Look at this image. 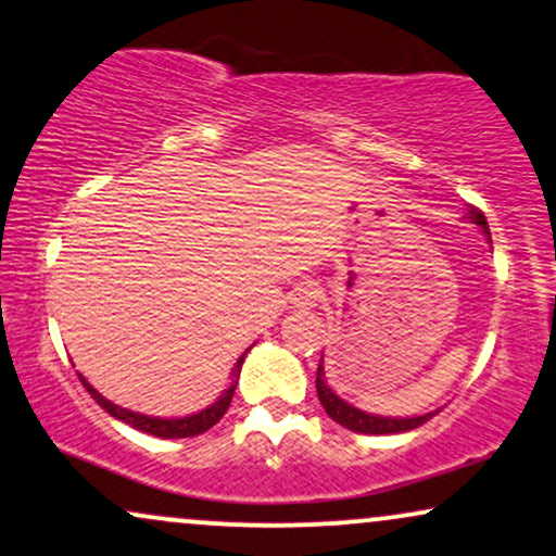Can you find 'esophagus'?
I'll return each instance as SVG.
<instances>
[{
    "instance_id": "esophagus-1",
    "label": "esophagus",
    "mask_w": 556,
    "mask_h": 556,
    "mask_svg": "<svg viewBox=\"0 0 556 556\" xmlns=\"http://www.w3.org/2000/svg\"><path fill=\"white\" fill-rule=\"evenodd\" d=\"M318 287L313 285H300L295 290V295H292V303H295L298 307H313L318 303Z\"/></svg>"
}]
</instances>
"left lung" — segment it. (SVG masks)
<instances>
[{
    "label": "left lung",
    "mask_w": 556,
    "mask_h": 556,
    "mask_svg": "<svg viewBox=\"0 0 556 556\" xmlns=\"http://www.w3.org/2000/svg\"><path fill=\"white\" fill-rule=\"evenodd\" d=\"M469 219L471 223H477L481 230L490 236V225H486V217L484 212L477 210V206H471L469 212ZM316 391H318V401L324 404V409L333 422H339L346 430L352 432H365V434H388V432H409L414 427L425 425L427 419H432V414H422V417H409V419H396V417H376V414H365L359 409H354L352 404H346L337 396V393L331 391L329 386H326L324 380V363L318 365V372H316Z\"/></svg>",
    "instance_id": "8db88e82"
}]
</instances>
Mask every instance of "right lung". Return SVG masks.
Returning a JSON list of instances; mask_svg holds the SVG:
<instances>
[{"instance_id": "right-lung-1", "label": "right lung", "mask_w": 556, "mask_h": 556, "mask_svg": "<svg viewBox=\"0 0 556 556\" xmlns=\"http://www.w3.org/2000/svg\"><path fill=\"white\" fill-rule=\"evenodd\" d=\"M243 359H245V354H243V357L238 359L236 372H232V376H236V380H232V386L227 388V391L223 393V396H219L217 401H214L212 406H206L204 412L191 414V417H180V419L144 417V414H137V412L122 409V406H116V404H113V401H109V399L100 396V393L96 391V388H92L90 383H87L85 378H79V380H83V386L87 388V393H90V396L96 399L98 404L103 406V409L111 414V417L122 419V422L131 425V427H137V430H142V432H147V434H155V438H193V434H202V432H206V430H210V427H214V425L219 422V419L225 417L227 406H230V401H232V393H236L238 376H240V365H243Z\"/></svg>"}]
</instances>
